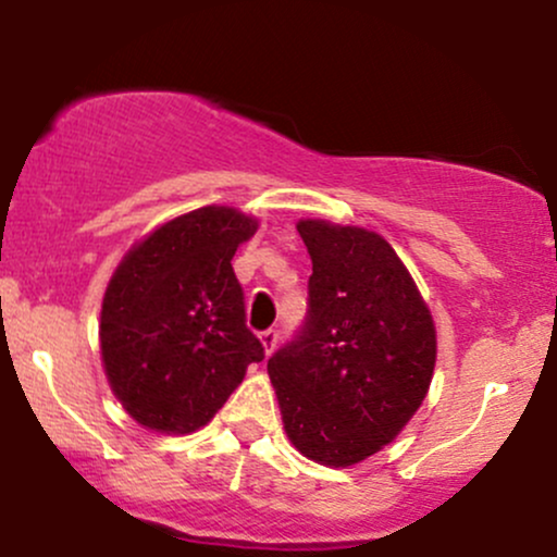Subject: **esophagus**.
Returning a JSON list of instances; mask_svg holds the SVG:
<instances>
[{"label": "esophagus", "mask_w": 557, "mask_h": 557, "mask_svg": "<svg viewBox=\"0 0 557 557\" xmlns=\"http://www.w3.org/2000/svg\"><path fill=\"white\" fill-rule=\"evenodd\" d=\"M277 341H280V332L277 330L261 332V345H264V354H272V350L277 348Z\"/></svg>", "instance_id": "obj_1"}]
</instances>
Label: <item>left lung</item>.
<instances>
[{
	"label": "left lung",
	"instance_id": "8db88e82",
	"mask_svg": "<svg viewBox=\"0 0 557 557\" xmlns=\"http://www.w3.org/2000/svg\"><path fill=\"white\" fill-rule=\"evenodd\" d=\"M311 257L309 314L267 361L287 440L345 469L393 443L430 389L437 335L393 246L354 225L300 220Z\"/></svg>",
	"mask_w": 557,
	"mask_h": 557
}]
</instances>
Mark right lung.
<instances>
[{
	"mask_svg": "<svg viewBox=\"0 0 557 557\" xmlns=\"http://www.w3.org/2000/svg\"><path fill=\"white\" fill-rule=\"evenodd\" d=\"M259 220L201 207L138 240L101 300V361L114 398L146 430L190 434L209 424L264 359L246 327L235 251Z\"/></svg>",
	"mask_w": 557,
	"mask_h": 557,
	"instance_id": "add662e5",
	"label": "right lung"
}]
</instances>
